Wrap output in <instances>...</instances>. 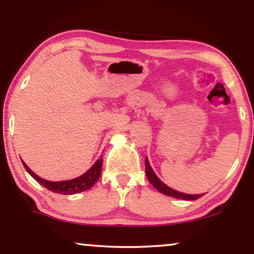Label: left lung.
<instances>
[{
	"label": "left lung",
	"instance_id": "left-lung-1",
	"mask_svg": "<svg viewBox=\"0 0 254 254\" xmlns=\"http://www.w3.org/2000/svg\"><path fill=\"white\" fill-rule=\"evenodd\" d=\"M145 173H147L148 180L152 184V186H154L157 190H159L161 193L165 194V195L177 197V199H183V200H196L197 197L202 196V194H201V195L200 194H195V195H193V194L180 193V192H178V190L170 189L169 186H166L164 183H162L161 180L158 179V177L155 175L154 170L151 169L150 164H149L148 158H145Z\"/></svg>",
	"mask_w": 254,
	"mask_h": 254
}]
</instances>
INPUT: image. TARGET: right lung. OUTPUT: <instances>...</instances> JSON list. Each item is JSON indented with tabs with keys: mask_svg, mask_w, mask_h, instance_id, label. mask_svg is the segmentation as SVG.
<instances>
[{
	"mask_svg": "<svg viewBox=\"0 0 254 254\" xmlns=\"http://www.w3.org/2000/svg\"><path fill=\"white\" fill-rule=\"evenodd\" d=\"M23 162V161H22ZM24 168L27 172L30 173L31 176L33 177L34 179L37 180L40 185L46 187L47 190H52L54 193L59 194H75L83 192V190H86L95 185V183L99 179L100 173H102V165H103V158H99L95 164L92 165V168L89 170L88 172H85L84 175H82L78 178L67 180V182H48V180H45L40 177H38L36 173H33L31 170L27 168V165L23 162Z\"/></svg>",
	"mask_w": 254,
	"mask_h": 254,
	"instance_id": "right-lung-1",
	"label": "right lung"
}]
</instances>
